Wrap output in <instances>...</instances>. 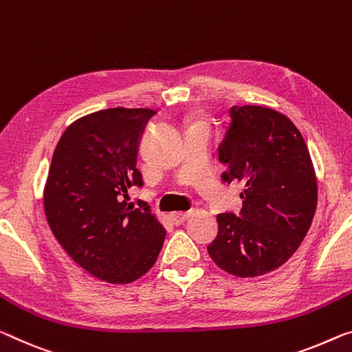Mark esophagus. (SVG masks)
<instances>
[{
    "label": "esophagus",
    "instance_id": "1",
    "mask_svg": "<svg viewBox=\"0 0 352 352\" xmlns=\"http://www.w3.org/2000/svg\"><path fill=\"white\" fill-rule=\"evenodd\" d=\"M188 215H190V210H187V212H171L170 219L175 225H181L182 221H186L188 219Z\"/></svg>",
    "mask_w": 352,
    "mask_h": 352
}]
</instances>
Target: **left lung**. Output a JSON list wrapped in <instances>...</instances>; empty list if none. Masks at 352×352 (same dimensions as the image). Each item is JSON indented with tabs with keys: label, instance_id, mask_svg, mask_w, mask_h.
<instances>
[{
	"label": "left lung",
	"instance_id": "left-lung-1",
	"mask_svg": "<svg viewBox=\"0 0 352 352\" xmlns=\"http://www.w3.org/2000/svg\"><path fill=\"white\" fill-rule=\"evenodd\" d=\"M217 148L223 181H241L239 214L217 215V237L208 247L220 269L258 277L294 255L310 228L318 184L300 132L282 113L266 107L230 108Z\"/></svg>",
	"mask_w": 352,
	"mask_h": 352
}]
</instances>
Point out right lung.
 I'll return each mask as SVG.
<instances>
[{"instance_id": "right-lung-1", "label": "right lung", "mask_w": 352, "mask_h": 352, "mask_svg": "<svg viewBox=\"0 0 352 352\" xmlns=\"http://www.w3.org/2000/svg\"><path fill=\"white\" fill-rule=\"evenodd\" d=\"M155 111L108 108L66 129L48 171L44 206L52 232L67 255L108 283H131L154 266L165 230L148 203H127L142 187L137 157Z\"/></svg>"}]
</instances>
